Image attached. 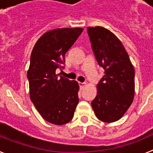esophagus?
Returning a JSON list of instances; mask_svg holds the SVG:
<instances>
[{
    "mask_svg": "<svg viewBox=\"0 0 153 153\" xmlns=\"http://www.w3.org/2000/svg\"><path fill=\"white\" fill-rule=\"evenodd\" d=\"M86 83H81V82H79V87L80 89H83L85 86H86Z\"/></svg>",
    "mask_w": 153,
    "mask_h": 153,
    "instance_id": "esophagus-1",
    "label": "esophagus"
}]
</instances>
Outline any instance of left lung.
Returning <instances> with one entry per match:
<instances>
[{
	"label": "left lung",
	"mask_w": 153,
	"mask_h": 153,
	"mask_svg": "<svg viewBox=\"0 0 153 153\" xmlns=\"http://www.w3.org/2000/svg\"><path fill=\"white\" fill-rule=\"evenodd\" d=\"M92 48L105 75L97 84L92 101L96 117L105 123L116 122L131 106L135 95V70L125 47L114 33L102 27H87Z\"/></svg>",
	"instance_id": "8db88e82"
}]
</instances>
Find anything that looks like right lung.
Here are the masks:
<instances>
[{"label":"right lung","mask_w":153,"mask_h":153,"mask_svg":"<svg viewBox=\"0 0 153 153\" xmlns=\"http://www.w3.org/2000/svg\"><path fill=\"white\" fill-rule=\"evenodd\" d=\"M83 28H58L47 31L35 44L27 71L30 97L43 119L63 125L74 117L79 86L56 74L64 68L65 54L83 32Z\"/></svg>","instance_id":"right-lung-1"}]
</instances>
